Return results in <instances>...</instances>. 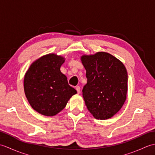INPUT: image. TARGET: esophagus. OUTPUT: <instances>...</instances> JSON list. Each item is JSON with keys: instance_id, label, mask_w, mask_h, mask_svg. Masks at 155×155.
I'll use <instances>...</instances> for the list:
<instances>
[{"instance_id": "1", "label": "esophagus", "mask_w": 155, "mask_h": 155, "mask_svg": "<svg viewBox=\"0 0 155 155\" xmlns=\"http://www.w3.org/2000/svg\"><path fill=\"white\" fill-rule=\"evenodd\" d=\"M76 90H77V93L79 94L81 93V88L79 86L76 87Z\"/></svg>"}]
</instances>
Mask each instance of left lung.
I'll return each instance as SVG.
<instances>
[{"instance_id":"1","label":"left lung","mask_w":155,"mask_h":155,"mask_svg":"<svg viewBox=\"0 0 155 155\" xmlns=\"http://www.w3.org/2000/svg\"><path fill=\"white\" fill-rule=\"evenodd\" d=\"M87 83L83 88L85 104L97 119L111 118L119 110L127 98L128 74L124 64L107 52L84 55Z\"/></svg>"}]
</instances>
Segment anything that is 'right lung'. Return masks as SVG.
Returning a JSON list of instances; mask_svg holds the SVG:
<instances>
[{
  "instance_id": "add662e5",
  "label": "right lung",
  "mask_w": 155,
  "mask_h": 155,
  "mask_svg": "<svg viewBox=\"0 0 155 155\" xmlns=\"http://www.w3.org/2000/svg\"><path fill=\"white\" fill-rule=\"evenodd\" d=\"M64 58L49 54L32 63L25 74L24 89L31 107L45 116H54L77 93L61 72Z\"/></svg>"
}]
</instances>
